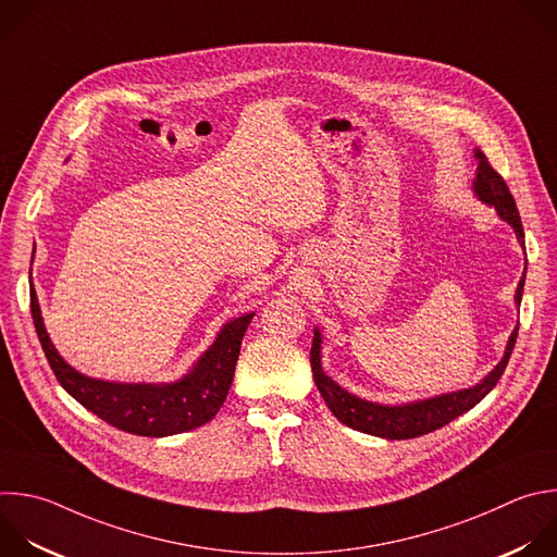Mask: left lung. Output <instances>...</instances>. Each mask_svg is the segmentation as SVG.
<instances>
[{"mask_svg": "<svg viewBox=\"0 0 557 557\" xmlns=\"http://www.w3.org/2000/svg\"><path fill=\"white\" fill-rule=\"evenodd\" d=\"M474 157L479 159L476 178H474L476 197L481 201H485L487 206L496 208L498 216L513 227L520 245L524 247V232H522L520 214H518L516 201L507 188L505 178L492 168V163L483 150H476ZM524 273H527V269H524ZM524 273H522V280L516 290L518 306L522 299ZM516 336H518V327L509 336L503 360L492 369L483 383H479L470 389H463V392H453V394L435 396V398L403 405V407H387V405H374V403L360 400V398L347 394L345 389H341L334 381H330L321 369V334H319V330H314L310 364H312V376H314V385H317L319 394L323 396V400H325L327 409L334 413V418L341 420L345 426L367 433V435L385 437V440H411V437H420V435H426V433H433V431L446 426L448 422H453L455 418H459L461 413H466L474 405H479L500 381L505 367L509 362Z\"/></svg>", "mask_w": 557, "mask_h": 557, "instance_id": "obj_1", "label": "left lung"}]
</instances>
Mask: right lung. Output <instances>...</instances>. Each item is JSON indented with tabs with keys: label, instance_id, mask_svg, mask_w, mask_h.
<instances>
[{
	"label": "right lung",
	"instance_id": "obj_1",
	"mask_svg": "<svg viewBox=\"0 0 557 557\" xmlns=\"http://www.w3.org/2000/svg\"><path fill=\"white\" fill-rule=\"evenodd\" d=\"M33 321L46 358L61 387L107 424L141 435L165 437L210 422L223 407L234 381L243 336L253 312L230 321L188 376L172 385H120L78 374L54 349L41 319L37 293H30Z\"/></svg>",
	"mask_w": 557,
	"mask_h": 557
}]
</instances>
